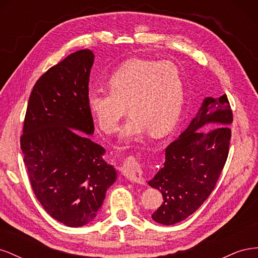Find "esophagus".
I'll list each match as a JSON object with an SVG mask.
<instances>
[{"mask_svg": "<svg viewBox=\"0 0 258 258\" xmlns=\"http://www.w3.org/2000/svg\"><path fill=\"white\" fill-rule=\"evenodd\" d=\"M121 172L131 182L144 184V178L142 176L140 165L135 159H129L124 162V165L121 167Z\"/></svg>", "mask_w": 258, "mask_h": 258, "instance_id": "esophagus-1", "label": "esophagus"}]
</instances>
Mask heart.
<instances>
[{
  "label": "heart",
  "mask_w": 258,
  "mask_h": 258,
  "mask_svg": "<svg viewBox=\"0 0 258 258\" xmlns=\"http://www.w3.org/2000/svg\"><path fill=\"white\" fill-rule=\"evenodd\" d=\"M110 90H90L87 105L100 128L108 135L118 129L127 110L128 121L121 140L131 142L147 131L167 135L181 116L186 99L184 76L171 62L143 58L128 59L108 77Z\"/></svg>",
  "instance_id": "b5f03b06"
}]
</instances>
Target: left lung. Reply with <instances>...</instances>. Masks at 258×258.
Masks as SVG:
<instances>
[{
	"instance_id": "obj_1",
	"label": "left lung",
	"mask_w": 258,
	"mask_h": 258,
	"mask_svg": "<svg viewBox=\"0 0 258 258\" xmlns=\"http://www.w3.org/2000/svg\"><path fill=\"white\" fill-rule=\"evenodd\" d=\"M231 122L227 96L207 97L188 127L166 148L163 167L148 182L163 198L152 215L156 223L182 222L210 196L227 160Z\"/></svg>"
}]
</instances>
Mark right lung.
<instances>
[{"instance_id": "obj_1", "label": "right lung", "mask_w": 258, "mask_h": 258, "mask_svg": "<svg viewBox=\"0 0 258 258\" xmlns=\"http://www.w3.org/2000/svg\"><path fill=\"white\" fill-rule=\"evenodd\" d=\"M90 49L73 52L50 68L29 99L20 147L37 200L54 220L82 227L95 220L117 171L95 143L87 105Z\"/></svg>"}]
</instances>
